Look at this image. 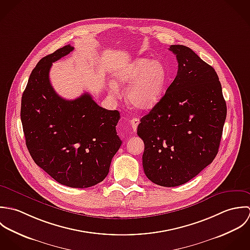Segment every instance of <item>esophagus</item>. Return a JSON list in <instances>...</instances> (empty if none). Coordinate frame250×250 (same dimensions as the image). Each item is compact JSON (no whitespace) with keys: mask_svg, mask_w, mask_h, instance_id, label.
Returning <instances> with one entry per match:
<instances>
[{"mask_svg":"<svg viewBox=\"0 0 250 250\" xmlns=\"http://www.w3.org/2000/svg\"><path fill=\"white\" fill-rule=\"evenodd\" d=\"M129 124L131 125V127L133 129V132H136L137 130V126H138V124H139V120L137 118H133L129 121Z\"/></svg>","mask_w":250,"mask_h":250,"instance_id":"1","label":"esophagus"}]
</instances>
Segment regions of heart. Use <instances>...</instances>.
I'll return each mask as SVG.
<instances>
[{
    "instance_id": "obj_1",
    "label": "heart",
    "mask_w": 250,
    "mask_h": 250,
    "mask_svg": "<svg viewBox=\"0 0 250 250\" xmlns=\"http://www.w3.org/2000/svg\"><path fill=\"white\" fill-rule=\"evenodd\" d=\"M116 82L128 85L125 93L126 102L137 110H149L161 99L168 79L165 65L158 61L138 58L115 72ZM111 89L117 88L111 84Z\"/></svg>"
}]
</instances>
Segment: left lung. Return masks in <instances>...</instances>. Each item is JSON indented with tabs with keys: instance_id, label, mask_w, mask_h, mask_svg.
<instances>
[{
	"instance_id": "1",
	"label": "left lung",
	"mask_w": 250,
	"mask_h": 250,
	"mask_svg": "<svg viewBox=\"0 0 250 250\" xmlns=\"http://www.w3.org/2000/svg\"><path fill=\"white\" fill-rule=\"evenodd\" d=\"M178 61L174 81L138 125L144 141L143 168L152 183L184 185L218 152L227 107L218 76L194 51L171 45Z\"/></svg>"
}]
</instances>
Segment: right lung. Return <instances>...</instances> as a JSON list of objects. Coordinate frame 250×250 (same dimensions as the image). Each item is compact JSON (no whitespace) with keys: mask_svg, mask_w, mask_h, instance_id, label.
<instances>
[{"mask_svg":"<svg viewBox=\"0 0 250 250\" xmlns=\"http://www.w3.org/2000/svg\"><path fill=\"white\" fill-rule=\"evenodd\" d=\"M73 50L65 45L33 69L21 100V122L29 152L59 184L75 188L98 185L108 175L122 141L117 110L100 107L88 93L67 100L54 91L52 62Z\"/></svg>","mask_w":250,"mask_h":250,"instance_id":"add662e5","label":"right lung"}]
</instances>
